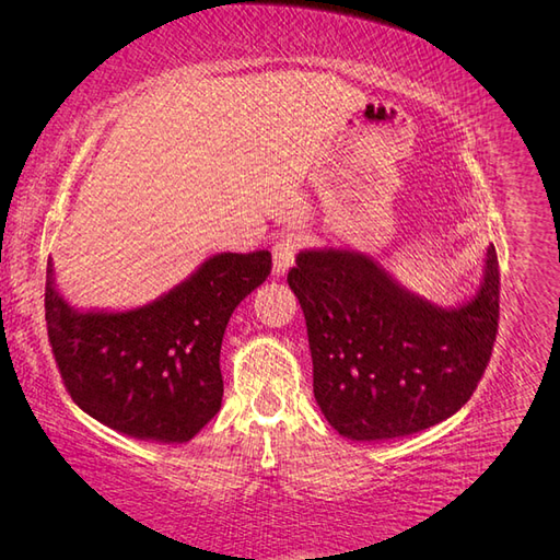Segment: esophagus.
Masks as SVG:
<instances>
[{
  "label": "esophagus",
  "instance_id": "34e87169",
  "mask_svg": "<svg viewBox=\"0 0 560 560\" xmlns=\"http://www.w3.org/2000/svg\"><path fill=\"white\" fill-rule=\"evenodd\" d=\"M303 238L299 233H284L273 243V276H284L294 264L296 252L301 249Z\"/></svg>",
  "mask_w": 560,
  "mask_h": 560
}]
</instances>
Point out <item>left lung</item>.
Here are the masks:
<instances>
[{"label": "left lung", "mask_w": 560, "mask_h": 560, "mask_svg": "<svg viewBox=\"0 0 560 560\" xmlns=\"http://www.w3.org/2000/svg\"><path fill=\"white\" fill-rule=\"evenodd\" d=\"M287 282L306 317L315 401L341 436L383 442L428 430L477 389L500 317L493 245L477 294L451 308L352 249H301Z\"/></svg>", "instance_id": "left-lung-1"}]
</instances>
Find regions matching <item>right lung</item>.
Listing matches in <instances>:
<instances>
[{
    "label": "right lung",
    "mask_w": 560,
    "mask_h": 560,
    "mask_svg": "<svg viewBox=\"0 0 560 560\" xmlns=\"http://www.w3.org/2000/svg\"><path fill=\"white\" fill-rule=\"evenodd\" d=\"M270 252H222L159 299L81 311L46 266V327L67 393L103 425L144 442L194 439L222 406L219 352L235 306L268 278Z\"/></svg>",
    "instance_id": "obj_1"
}]
</instances>
